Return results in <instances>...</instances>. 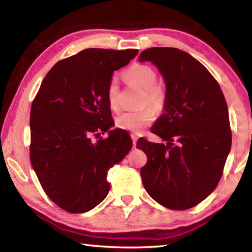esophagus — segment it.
Listing matches in <instances>:
<instances>
[{
	"instance_id": "1",
	"label": "esophagus",
	"mask_w": 252,
	"mask_h": 252,
	"mask_svg": "<svg viewBox=\"0 0 252 252\" xmlns=\"http://www.w3.org/2000/svg\"><path fill=\"white\" fill-rule=\"evenodd\" d=\"M131 138H132V142H133V147H135L136 146V140H138V135L134 134V133H132L131 134Z\"/></svg>"
}]
</instances>
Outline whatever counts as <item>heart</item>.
<instances>
[{"label":"heart","mask_w":252,"mask_h":252,"mask_svg":"<svg viewBox=\"0 0 252 252\" xmlns=\"http://www.w3.org/2000/svg\"><path fill=\"white\" fill-rule=\"evenodd\" d=\"M123 76L126 82L138 85L144 91L142 96V105L150 104L158 111L163 109L165 103V94L160 87H158V75L152 67L143 64L132 65L125 71ZM119 82L116 78H112L106 87V99H108L111 109L117 110L119 108ZM156 118L155 110L146 108L140 111H126L119 114L116 119V123L123 130L140 132L143 127L151 125Z\"/></svg>","instance_id":"obj_1"}]
</instances>
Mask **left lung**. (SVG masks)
<instances>
[{
  "instance_id": "obj_1",
  "label": "left lung",
  "mask_w": 252,
  "mask_h": 252,
  "mask_svg": "<svg viewBox=\"0 0 252 252\" xmlns=\"http://www.w3.org/2000/svg\"><path fill=\"white\" fill-rule=\"evenodd\" d=\"M139 61L153 63L165 81L163 114L151 131L167 143H136L148 157L140 171L144 189L161 206L186 210L222 176L232 141L227 102L207 67L185 51L150 48Z\"/></svg>"
}]
</instances>
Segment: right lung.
Wrapping results in <instances>:
<instances>
[{
  "instance_id": "right-lung-1",
  "label": "right lung",
  "mask_w": 252,
  "mask_h": 252,
  "mask_svg": "<svg viewBox=\"0 0 252 252\" xmlns=\"http://www.w3.org/2000/svg\"><path fill=\"white\" fill-rule=\"evenodd\" d=\"M139 51L87 49L55 63L31 106L30 159L44 192L63 210L83 213L108 195V171L131 150L114 126L106 87ZM108 130L106 139L92 136Z\"/></svg>"
}]
</instances>
